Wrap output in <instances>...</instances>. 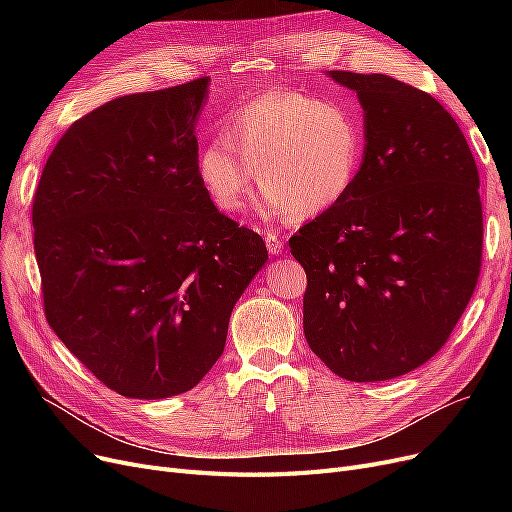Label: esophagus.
I'll use <instances>...</instances> for the list:
<instances>
[{"label": "esophagus", "mask_w": 512, "mask_h": 512, "mask_svg": "<svg viewBox=\"0 0 512 512\" xmlns=\"http://www.w3.org/2000/svg\"><path fill=\"white\" fill-rule=\"evenodd\" d=\"M265 247H267V251H270L272 255H278V253H282V249H284V240H282L280 234L270 232V234L265 236Z\"/></svg>", "instance_id": "esophagus-1"}]
</instances>
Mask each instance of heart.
<instances>
[{"instance_id":"heart-1","label":"heart","mask_w":512,"mask_h":512,"mask_svg":"<svg viewBox=\"0 0 512 512\" xmlns=\"http://www.w3.org/2000/svg\"><path fill=\"white\" fill-rule=\"evenodd\" d=\"M365 124L351 105L297 91L251 99L232 114L226 134L199 153L197 172L224 213L257 207L267 218H313L342 203L359 178Z\"/></svg>"}]
</instances>
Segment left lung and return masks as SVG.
Instances as JSON below:
<instances>
[{"instance_id": "left-lung-1", "label": "left lung", "mask_w": 512, "mask_h": 512, "mask_svg": "<svg viewBox=\"0 0 512 512\" xmlns=\"http://www.w3.org/2000/svg\"><path fill=\"white\" fill-rule=\"evenodd\" d=\"M365 112L348 197L288 245L307 274L311 351L348 382H384L432 359L481 270L479 174L440 101L386 74L330 70Z\"/></svg>"}]
</instances>
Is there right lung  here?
Returning <instances> with one entry per match:
<instances>
[{
	"instance_id": "add662e5",
	"label": "right lung",
	"mask_w": 512,
	"mask_h": 512,
	"mask_svg": "<svg viewBox=\"0 0 512 512\" xmlns=\"http://www.w3.org/2000/svg\"><path fill=\"white\" fill-rule=\"evenodd\" d=\"M209 78L124 95L76 120L33 197L47 324L95 378L141 400L195 388L267 261L199 180Z\"/></svg>"
}]
</instances>
